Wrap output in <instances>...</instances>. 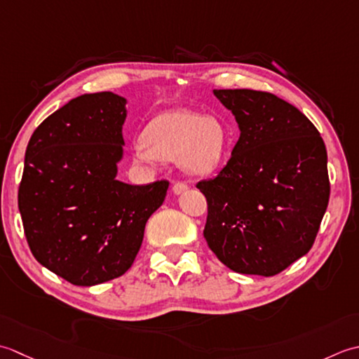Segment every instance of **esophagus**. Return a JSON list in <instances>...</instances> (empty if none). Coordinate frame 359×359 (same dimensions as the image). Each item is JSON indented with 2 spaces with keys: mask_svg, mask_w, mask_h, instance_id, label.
Returning <instances> with one entry per match:
<instances>
[{
  "mask_svg": "<svg viewBox=\"0 0 359 359\" xmlns=\"http://www.w3.org/2000/svg\"><path fill=\"white\" fill-rule=\"evenodd\" d=\"M187 182H184V181H177L173 184V187H172V190H173V194H177V195H180V194H182L184 192V190H187Z\"/></svg>",
  "mask_w": 359,
  "mask_h": 359,
  "instance_id": "1",
  "label": "esophagus"
}]
</instances>
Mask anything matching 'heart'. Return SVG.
<instances>
[{"mask_svg":"<svg viewBox=\"0 0 359 359\" xmlns=\"http://www.w3.org/2000/svg\"><path fill=\"white\" fill-rule=\"evenodd\" d=\"M228 135L214 118L192 111H170L158 116L145 131V142L137 141L133 147L139 163L181 159L184 169L206 175L222 164Z\"/></svg>","mask_w":359,"mask_h":359,"instance_id":"obj_1","label":"heart"}]
</instances>
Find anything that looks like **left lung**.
Segmentation results:
<instances>
[{
	"label": "left lung",
	"instance_id": "left-lung-1",
	"mask_svg": "<svg viewBox=\"0 0 359 359\" xmlns=\"http://www.w3.org/2000/svg\"><path fill=\"white\" fill-rule=\"evenodd\" d=\"M240 127L215 178L196 182L208 201L204 238L232 271L276 276L311 250L330 198L318 128L266 91L214 90Z\"/></svg>",
	"mask_w": 359,
	"mask_h": 359
}]
</instances>
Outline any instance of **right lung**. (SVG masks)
Segmentation results:
<instances>
[{
  "label": "right lung",
  "mask_w": 359,
  "mask_h": 359,
  "mask_svg": "<svg viewBox=\"0 0 359 359\" xmlns=\"http://www.w3.org/2000/svg\"><path fill=\"white\" fill-rule=\"evenodd\" d=\"M126 99L83 94L43 121L27 144L18 209L34 257L79 287L126 274L145 223L169 181L131 186L116 180Z\"/></svg>",
  "instance_id": "add662e5"
}]
</instances>
